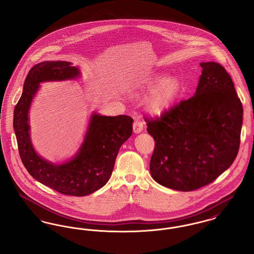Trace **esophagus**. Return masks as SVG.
I'll return each mask as SVG.
<instances>
[{"label":"esophagus","mask_w":254,"mask_h":254,"mask_svg":"<svg viewBox=\"0 0 254 254\" xmlns=\"http://www.w3.org/2000/svg\"><path fill=\"white\" fill-rule=\"evenodd\" d=\"M144 128V125H143V122L141 120H135L133 123V131L134 133H140L142 132Z\"/></svg>","instance_id":"1"}]
</instances>
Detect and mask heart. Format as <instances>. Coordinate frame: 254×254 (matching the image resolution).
Wrapping results in <instances>:
<instances>
[{"mask_svg": "<svg viewBox=\"0 0 254 254\" xmlns=\"http://www.w3.org/2000/svg\"><path fill=\"white\" fill-rule=\"evenodd\" d=\"M150 90L152 91L146 101V110L154 117H161L174 106L180 97L181 81L175 77L158 76L145 86V91Z\"/></svg>", "mask_w": 254, "mask_h": 254, "instance_id": "heart-1", "label": "heart"}]
</instances>
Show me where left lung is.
Wrapping results in <instances>:
<instances>
[{
    "instance_id": "obj_1",
    "label": "left lung",
    "mask_w": 254,
    "mask_h": 254,
    "mask_svg": "<svg viewBox=\"0 0 254 254\" xmlns=\"http://www.w3.org/2000/svg\"><path fill=\"white\" fill-rule=\"evenodd\" d=\"M203 68L195 95L161 117L145 118L155 147L150 174L158 184L191 191L230 168L240 146L243 107L230 74L215 62Z\"/></svg>"
}]
</instances>
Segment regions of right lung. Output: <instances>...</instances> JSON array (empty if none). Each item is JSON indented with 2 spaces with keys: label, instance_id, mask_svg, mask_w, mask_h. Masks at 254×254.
<instances>
[{
  "label": "right lung",
  "instance_id": "1",
  "mask_svg": "<svg viewBox=\"0 0 254 254\" xmlns=\"http://www.w3.org/2000/svg\"><path fill=\"white\" fill-rule=\"evenodd\" d=\"M80 76L79 67L73 66L69 62L49 61L37 64L25 78L13 118L19 154L28 173L52 190L72 196L91 194L108 183L121 145L132 134L131 117L93 113L84 141L70 160L57 165L37 154L30 139L28 112L40 84L73 80Z\"/></svg>",
  "mask_w": 254,
  "mask_h": 254
}]
</instances>
